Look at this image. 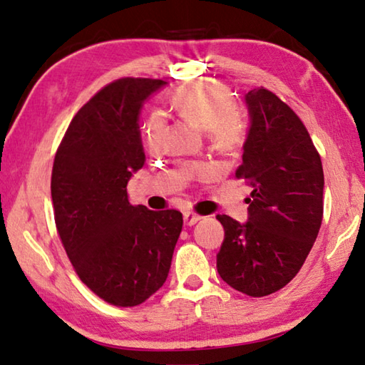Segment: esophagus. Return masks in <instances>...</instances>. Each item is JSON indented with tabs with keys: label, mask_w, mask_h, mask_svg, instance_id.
<instances>
[{
	"label": "esophagus",
	"mask_w": 365,
	"mask_h": 365,
	"mask_svg": "<svg viewBox=\"0 0 365 365\" xmlns=\"http://www.w3.org/2000/svg\"><path fill=\"white\" fill-rule=\"evenodd\" d=\"M200 220H202V216L194 213V212H186V213H184V222H186L187 226H194L195 222L200 221Z\"/></svg>",
	"instance_id": "obj_1"
}]
</instances>
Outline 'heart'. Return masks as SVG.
<instances>
[{
  "label": "heart",
  "mask_w": 365,
  "mask_h": 365,
  "mask_svg": "<svg viewBox=\"0 0 365 365\" xmlns=\"http://www.w3.org/2000/svg\"><path fill=\"white\" fill-rule=\"evenodd\" d=\"M173 107L179 115L207 130L212 144L220 150H234L244 138V121L234 107L231 91L220 83L197 81L181 86L173 94ZM166 121L163 113L153 112L143 126V140L150 152H158L165 144ZM194 173H205L200 165H192Z\"/></svg>",
  "instance_id": "heart-1"
}]
</instances>
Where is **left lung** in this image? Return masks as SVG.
<instances>
[{
	"label": "left lung",
	"mask_w": 365,
	"mask_h": 365,
	"mask_svg": "<svg viewBox=\"0 0 365 365\" xmlns=\"http://www.w3.org/2000/svg\"><path fill=\"white\" fill-rule=\"evenodd\" d=\"M252 125L235 178L253 187L248 221L218 215L225 242L216 255L221 279L248 297L290 282L314 245L324 216V170L308 130L266 88L245 96Z\"/></svg>",
	"instance_id": "1"
}]
</instances>
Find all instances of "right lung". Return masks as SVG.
<instances>
[{"mask_svg":"<svg viewBox=\"0 0 365 365\" xmlns=\"http://www.w3.org/2000/svg\"><path fill=\"white\" fill-rule=\"evenodd\" d=\"M163 80L108 83L70 121L57 147L51 197L57 234L75 272L104 302L131 308L168 277L182 229L178 210L131 205L126 186L143 168V102Z\"/></svg>","mask_w":365,"mask_h":365,"instance_id":"1","label":"right lung"}]
</instances>
